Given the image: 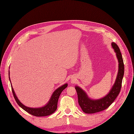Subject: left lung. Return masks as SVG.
Returning <instances> with one entry per match:
<instances>
[{
	"mask_svg": "<svg viewBox=\"0 0 134 134\" xmlns=\"http://www.w3.org/2000/svg\"><path fill=\"white\" fill-rule=\"evenodd\" d=\"M111 46L116 53L119 68L116 81L109 93L101 99L93 100L88 98L86 93L81 88L77 86L75 87L79 104L83 111L85 113L93 114L106 109L113 103L120 93L124 73V64L118 46L114 42L111 43Z\"/></svg>",
	"mask_w": 134,
	"mask_h": 134,
	"instance_id": "1",
	"label": "left lung"
}]
</instances>
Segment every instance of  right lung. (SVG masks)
Here are the masks:
<instances>
[{"instance_id":"right-lung-1","label":"right lung","mask_w":134,"mask_h":134,"mask_svg":"<svg viewBox=\"0 0 134 134\" xmlns=\"http://www.w3.org/2000/svg\"><path fill=\"white\" fill-rule=\"evenodd\" d=\"M9 80L10 81L9 75ZM11 86H12V90L14 97L16 102L19 105V106H20L23 109H24L25 111H26L30 114L35 116L40 117V116H46L50 115L52 113H53L57 110V104H58V101L59 96L61 92L63 91V90L68 86V84H65L64 85H62V86L57 89L53 93L51 97V99H50L49 102L46 106L41 108H30L24 105L17 97L15 94V93L14 91V89L12 87V85H11Z\"/></svg>"}]
</instances>
